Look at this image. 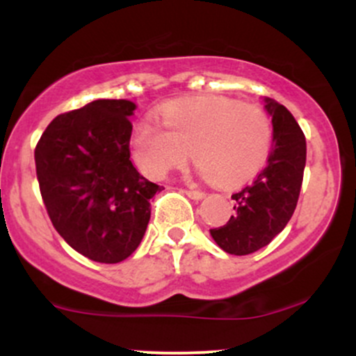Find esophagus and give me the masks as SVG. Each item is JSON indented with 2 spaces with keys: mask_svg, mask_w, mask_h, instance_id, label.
Here are the masks:
<instances>
[{
  "mask_svg": "<svg viewBox=\"0 0 356 356\" xmlns=\"http://www.w3.org/2000/svg\"><path fill=\"white\" fill-rule=\"evenodd\" d=\"M184 194H186L187 197L194 199V201H201V199L206 197V194H204V192H201V191H192V189H186V191H184Z\"/></svg>",
  "mask_w": 356,
  "mask_h": 356,
  "instance_id": "34e87169",
  "label": "esophagus"
}]
</instances>
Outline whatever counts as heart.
I'll list each match as a JSON object with an SVG mask.
<instances>
[{
  "label": "heart",
  "instance_id": "heart-1",
  "mask_svg": "<svg viewBox=\"0 0 356 356\" xmlns=\"http://www.w3.org/2000/svg\"><path fill=\"white\" fill-rule=\"evenodd\" d=\"M159 125L142 120L132 136V150L142 172L164 179L191 155L201 172L219 184L246 181L266 161L271 122L263 108L231 97L204 95L167 102Z\"/></svg>",
  "mask_w": 356,
  "mask_h": 356
}]
</instances>
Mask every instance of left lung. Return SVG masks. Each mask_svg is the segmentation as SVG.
Returning a JSON list of instances; mask_svg holds the SVG:
<instances>
[{"label": "left lung", "mask_w": 356, "mask_h": 356, "mask_svg": "<svg viewBox=\"0 0 356 356\" xmlns=\"http://www.w3.org/2000/svg\"><path fill=\"white\" fill-rule=\"evenodd\" d=\"M273 118V149L256 181L232 194L236 214L211 229L212 239L229 254H251L268 246L291 219L300 197L306 164V140L284 105L264 97Z\"/></svg>", "instance_id": "left-lung-1"}]
</instances>
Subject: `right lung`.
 <instances>
[{
	"mask_svg": "<svg viewBox=\"0 0 356 356\" xmlns=\"http://www.w3.org/2000/svg\"><path fill=\"white\" fill-rule=\"evenodd\" d=\"M137 105L93 100L61 113L35 149L40 191L58 234L97 263H120L144 238L150 199L161 191L130 161Z\"/></svg>",
	"mask_w": 356,
	"mask_h": 356,
	"instance_id": "1",
	"label": "right lung"
}]
</instances>
